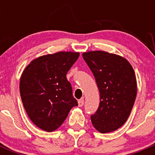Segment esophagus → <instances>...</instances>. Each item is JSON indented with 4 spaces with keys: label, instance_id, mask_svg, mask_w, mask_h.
<instances>
[{
    "label": "esophagus",
    "instance_id": "34e87169",
    "mask_svg": "<svg viewBox=\"0 0 155 155\" xmlns=\"http://www.w3.org/2000/svg\"><path fill=\"white\" fill-rule=\"evenodd\" d=\"M78 105L79 107H82L84 105V99H80L78 101Z\"/></svg>",
    "mask_w": 155,
    "mask_h": 155
}]
</instances>
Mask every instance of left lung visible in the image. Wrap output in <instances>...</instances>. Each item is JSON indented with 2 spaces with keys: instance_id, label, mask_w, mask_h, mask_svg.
<instances>
[{
  "instance_id": "obj_1",
  "label": "left lung",
  "mask_w": 155,
  "mask_h": 155,
  "mask_svg": "<svg viewBox=\"0 0 155 155\" xmlns=\"http://www.w3.org/2000/svg\"><path fill=\"white\" fill-rule=\"evenodd\" d=\"M84 60L93 73L100 91L97 110L92 124L102 134L121 127L127 120L137 97L135 73L124 58L104 51H87Z\"/></svg>"
}]
</instances>
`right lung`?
Masks as SVG:
<instances>
[{"mask_svg":"<svg viewBox=\"0 0 155 155\" xmlns=\"http://www.w3.org/2000/svg\"><path fill=\"white\" fill-rule=\"evenodd\" d=\"M79 56L71 51L46 54L33 60L23 71L19 85L23 106L40 129L55 130L78 106L66 75Z\"/></svg>","mask_w":155,"mask_h":155,"instance_id":"add662e5","label":"right lung"}]
</instances>
